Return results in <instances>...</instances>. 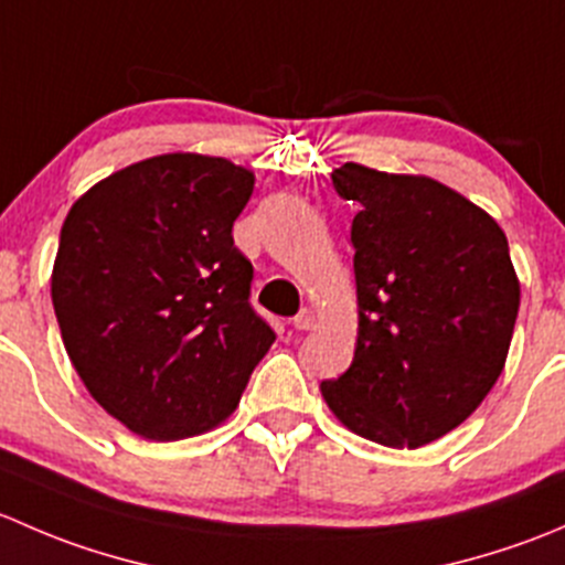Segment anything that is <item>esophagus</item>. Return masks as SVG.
I'll return each instance as SVG.
<instances>
[{"instance_id": "1", "label": "esophagus", "mask_w": 565, "mask_h": 565, "mask_svg": "<svg viewBox=\"0 0 565 565\" xmlns=\"http://www.w3.org/2000/svg\"><path fill=\"white\" fill-rule=\"evenodd\" d=\"M317 322H319V315H317L315 309H303L298 317L292 319V324L298 330H315Z\"/></svg>"}]
</instances>
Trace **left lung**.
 I'll return each mask as SVG.
<instances>
[{"mask_svg":"<svg viewBox=\"0 0 565 565\" xmlns=\"http://www.w3.org/2000/svg\"><path fill=\"white\" fill-rule=\"evenodd\" d=\"M330 180L358 204V339L319 391L355 435L420 448L465 424L503 372L520 311L509 241L435 177L344 163Z\"/></svg>","mask_w":565,"mask_h":565,"instance_id":"1","label":"left lung"}]
</instances>
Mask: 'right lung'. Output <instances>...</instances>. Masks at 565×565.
<instances>
[{"mask_svg":"<svg viewBox=\"0 0 565 565\" xmlns=\"http://www.w3.org/2000/svg\"><path fill=\"white\" fill-rule=\"evenodd\" d=\"M256 177L163 152L95 182L62 224L51 300L89 396L145 440L204 435L235 413L276 333L248 306L232 224Z\"/></svg>","mask_w":565,"mask_h":565,"instance_id":"obj_1","label":"right lung"}]
</instances>
